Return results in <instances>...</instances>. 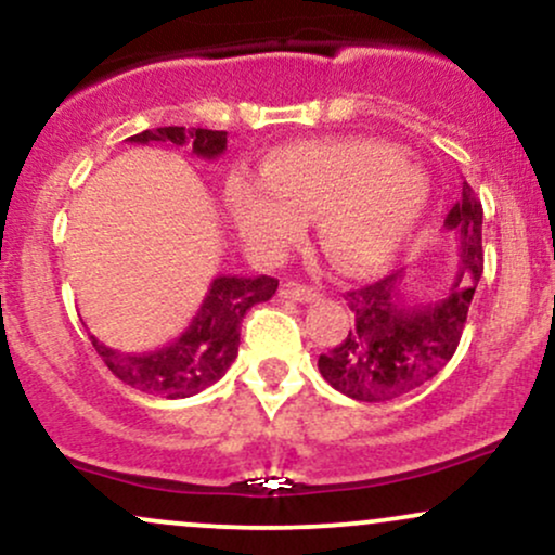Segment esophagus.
<instances>
[{
    "label": "esophagus",
    "mask_w": 555,
    "mask_h": 555,
    "mask_svg": "<svg viewBox=\"0 0 555 555\" xmlns=\"http://www.w3.org/2000/svg\"><path fill=\"white\" fill-rule=\"evenodd\" d=\"M279 295H282L284 299H295V302H313V299L318 297V292L308 284L284 282L282 286H279Z\"/></svg>",
    "instance_id": "1"
}]
</instances>
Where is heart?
Returning a JSON list of instances; mask_svg holds the SVG:
<instances>
[{
	"instance_id": "b5f03b06",
	"label": "heart",
	"mask_w": 555,
	"mask_h": 555,
	"mask_svg": "<svg viewBox=\"0 0 555 555\" xmlns=\"http://www.w3.org/2000/svg\"><path fill=\"white\" fill-rule=\"evenodd\" d=\"M430 201V175L415 156L375 138L299 140L266 156L260 177L234 171L227 214L256 260H282L318 214L326 256L349 273L397 258Z\"/></svg>"
}]
</instances>
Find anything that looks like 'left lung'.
<instances>
[{
  "mask_svg": "<svg viewBox=\"0 0 555 555\" xmlns=\"http://www.w3.org/2000/svg\"><path fill=\"white\" fill-rule=\"evenodd\" d=\"M443 232L460 253L446 295L406 297L404 271L344 295L352 328L339 347L318 358V371L344 397L371 404L404 397L436 378L454 358L482 276V206L467 182L443 219Z\"/></svg>",
  "mask_w": 555,
  "mask_h": 555,
  "instance_id": "1",
  "label": "left lung"
}]
</instances>
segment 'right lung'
<instances>
[{
    "label": "right lung",
    "mask_w": 555,
    "mask_h": 555,
    "mask_svg": "<svg viewBox=\"0 0 555 555\" xmlns=\"http://www.w3.org/2000/svg\"><path fill=\"white\" fill-rule=\"evenodd\" d=\"M132 143H169L175 149H193L197 158H219L227 151L224 130L203 127H156L130 138ZM273 276H216L201 310L190 326L167 347L143 354H125L91 336L93 349L104 365L127 386L154 397L184 399L201 393L232 365L240 347V323L253 305L276 295Z\"/></svg>",
    "instance_id": "right-lung-1"
}]
</instances>
